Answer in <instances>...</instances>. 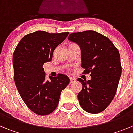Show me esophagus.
I'll return each mask as SVG.
<instances>
[{"label": "esophagus", "mask_w": 133, "mask_h": 133, "mask_svg": "<svg viewBox=\"0 0 133 133\" xmlns=\"http://www.w3.org/2000/svg\"><path fill=\"white\" fill-rule=\"evenodd\" d=\"M69 78H70V83H72L76 81L75 78H74V77H69Z\"/></svg>", "instance_id": "esophagus-1"}]
</instances>
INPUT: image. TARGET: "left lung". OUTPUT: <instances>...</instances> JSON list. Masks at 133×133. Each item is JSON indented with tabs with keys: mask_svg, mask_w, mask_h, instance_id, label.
I'll use <instances>...</instances> for the list:
<instances>
[{
	"mask_svg": "<svg viewBox=\"0 0 133 133\" xmlns=\"http://www.w3.org/2000/svg\"><path fill=\"white\" fill-rule=\"evenodd\" d=\"M68 39L79 45L83 73L91 77L87 81L77 79L83 84L77 96L80 104L89 113H99L117 92L122 72L119 52L107 36L94 30L71 33Z\"/></svg>",
	"mask_w": 133,
	"mask_h": 133,
	"instance_id": "8db88e82",
	"label": "left lung"
}]
</instances>
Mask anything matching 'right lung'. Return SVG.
Here are the masks:
<instances>
[{
    "mask_svg": "<svg viewBox=\"0 0 133 133\" xmlns=\"http://www.w3.org/2000/svg\"><path fill=\"white\" fill-rule=\"evenodd\" d=\"M69 32L49 33L38 30L25 35L13 53L14 80L21 98L29 109L38 115L52 112L58 104L61 91L70 82L58 74L45 78L43 64L52 58L54 50Z\"/></svg>",
    "mask_w": 133,
    "mask_h": 133,
    "instance_id": "add662e5",
    "label": "right lung"
}]
</instances>
